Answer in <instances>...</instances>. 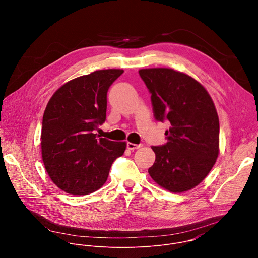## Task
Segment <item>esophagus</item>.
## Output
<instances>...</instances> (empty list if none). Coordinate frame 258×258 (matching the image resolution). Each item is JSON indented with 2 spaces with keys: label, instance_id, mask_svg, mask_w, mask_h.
Returning a JSON list of instances; mask_svg holds the SVG:
<instances>
[{
  "label": "esophagus",
  "instance_id": "34e87169",
  "mask_svg": "<svg viewBox=\"0 0 258 258\" xmlns=\"http://www.w3.org/2000/svg\"><path fill=\"white\" fill-rule=\"evenodd\" d=\"M126 147H127V149H130V150H136V149H139V148H141L142 145H141V144H133V143H127V144H126Z\"/></svg>",
  "mask_w": 258,
  "mask_h": 258
}]
</instances>
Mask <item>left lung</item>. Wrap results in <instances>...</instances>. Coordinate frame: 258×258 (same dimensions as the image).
<instances>
[{
  "instance_id": "8db88e82",
  "label": "left lung",
  "mask_w": 258,
  "mask_h": 258,
  "mask_svg": "<svg viewBox=\"0 0 258 258\" xmlns=\"http://www.w3.org/2000/svg\"><path fill=\"white\" fill-rule=\"evenodd\" d=\"M139 75L151 94L155 119L170 123L166 143L151 147L156 158L148 172L170 192L189 191L206 177L218 156L214 104L207 91L185 73L149 68Z\"/></svg>"
}]
</instances>
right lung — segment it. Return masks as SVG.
Masks as SVG:
<instances>
[{
	"instance_id": "1",
	"label": "right lung",
	"mask_w": 258,
	"mask_h": 258,
	"mask_svg": "<svg viewBox=\"0 0 258 258\" xmlns=\"http://www.w3.org/2000/svg\"><path fill=\"white\" fill-rule=\"evenodd\" d=\"M121 69L97 70L63 85L43 117L42 155L48 174L62 191L88 195L107 180L125 142L100 138L94 131L106 120L108 90Z\"/></svg>"
}]
</instances>
